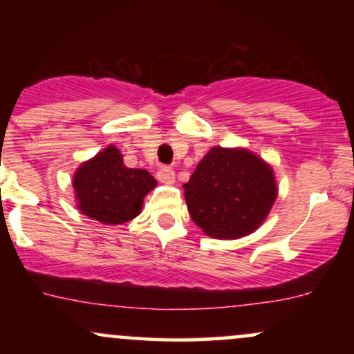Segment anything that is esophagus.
Masks as SVG:
<instances>
[{
  "label": "esophagus",
  "instance_id": "34e87169",
  "mask_svg": "<svg viewBox=\"0 0 354 354\" xmlns=\"http://www.w3.org/2000/svg\"><path fill=\"white\" fill-rule=\"evenodd\" d=\"M174 178H176V174H174L171 168H161L158 171V180L163 183V185H173Z\"/></svg>",
  "mask_w": 354,
  "mask_h": 354
}]
</instances>
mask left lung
Listing matches in <instances>:
<instances>
[{
	"label": "left lung",
	"instance_id": "obj_1",
	"mask_svg": "<svg viewBox=\"0 0 354 354\" xmlns=\"http://www.w3.org/2000/svg\"><path fill=\"white\" fill-rule=\"evenodd\" d=\"M183 188L191 219L218 239L254 233L278 196L271 165L246 148H211Z\"/></svg>",
	"mask_w": 354,
	"mask_h": 354
}]
</instances>
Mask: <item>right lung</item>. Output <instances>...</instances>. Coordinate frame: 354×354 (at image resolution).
<instances>
[{
    "label": "right lung",
    "instance_id": "add662e5",
    "mask_svg": "<svg viewBox=\"0 0 354 354\" xmlns=\"http://www.w3.org/2000/svg\"><path fill=\"white\" fill-rule=\"evenodd\" d=\"M156 185L146 169L128 168L115 145L81 163L73 176L78 209L103 225H123L135 219L145 196Z\"/></svg>",
    "mask_w": 354,
    "mask_h": 354
}]
</instances>
